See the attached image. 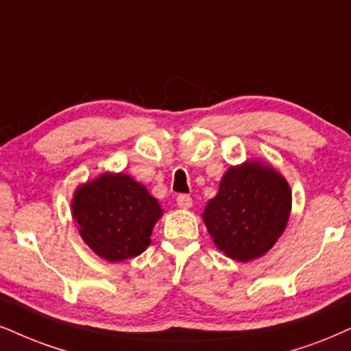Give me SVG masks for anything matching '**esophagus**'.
I'll return each instance as SVG.
<instances>
[{"label": "esophagus", "mask_w": 351, "mask_h": 351, "mask_svg": "<svg viewBox=\"0 0 351 351\" xmlns=\"http://www.w3.org/2000/svg\"><path fill=\"white\" fill-rule=\"evenodd\" d=\"M192 198H190L189 195H179L177 197V205H179V208H184V210H189L192 208Z\"/></svg>", "instance_id": "obj_1"}]
</instances>
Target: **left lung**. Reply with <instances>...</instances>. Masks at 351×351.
Instances as JSON below:
<instances>
[{"instance_id": "left-lung-1", "label": "left lung", "mask_w": 351, "mask_h": 351, "mask_svg": "<svg viewBox=\"0 0 351 351\" xmlns=\"http://www.w3.org/2000/svg\"><path fill=\"white\" fill-rule=\"evenodd\" d=\"M289 213L288 180L270 164L247 159L224 172L202 218L218 250L245 263L274 247L287 229Z\"/></svg>"}]
</instances>
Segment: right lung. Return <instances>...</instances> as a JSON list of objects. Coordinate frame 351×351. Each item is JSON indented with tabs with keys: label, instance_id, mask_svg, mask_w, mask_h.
Listing matches in <instances>:
<instances>
[{
	"label": "right lung",
	"instance_id": "obj_1",
	"mask_svg": "<svg viewBox=\"0 0 351 351\" xmlns=\"http://www.w3.org/2000/svg\"><path fill=\"white\" fill-rule=\"evenodd\" d=\"M71 215L88 247L117 263L145 252L162 208L132 176L107 171L77 185Z\"/></svg>",
	"mask_w": 351,
	"mask_h": 351
}]
</instances>
